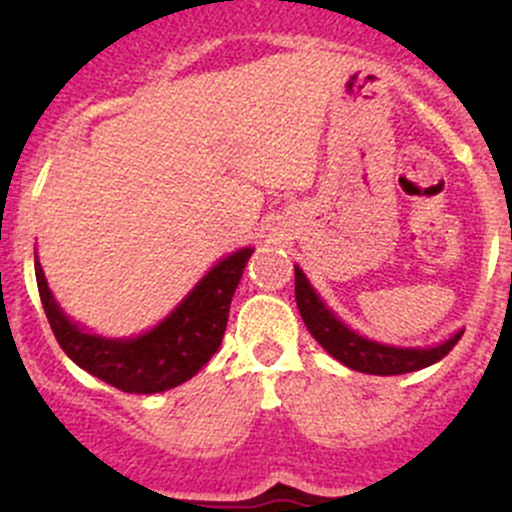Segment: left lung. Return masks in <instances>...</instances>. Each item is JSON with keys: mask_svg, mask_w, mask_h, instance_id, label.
<instances>
[{"mask_svg": "<svg viewBox=\"0 0 512 512\" xmlns=\"http://www.w3.org/2000/svg\"><path fill=\"white\" fill-rule=\"evenodd\" d=\"M294 299H297L299 314H302L304 324H307L309 334L327 349L337 361H342L349 369L361 371V374H376V376H396L409 374V371L426 369V366L436 364L443 356L451 352L458 344L463 332H456L446 342L436 344V347H389V344L371 342V339L361 337L354 329H349L327 304L322 302L304 272L294 267Z\"/></svg>", "mask_w": 512, "mask_h": 512, "instance_id": "left-lung-1", "label": "left lung"}]
</instances>
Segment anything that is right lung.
Returning a JSON list of instances; mask_svg holds the SVG:
<instances>
[{"mask_svg":"<svg viewBox=\"0 0 512 512\" xmlns=\"http://www.w3.org/2000/svg\"><path fill=\"white\" fill-rule=\"evenodd\" d=\"M252 252L242 247L220 260L158 327L131 339H108L81 329L56 304L36 257L34 272L51 332L74 364L126 394H158L193 379L218 352L232 294Z\"/></svg>","mask_w":512,"mask_h":512,"instance_id":"right-lung-1","label":"right lung"}]
</instances>
